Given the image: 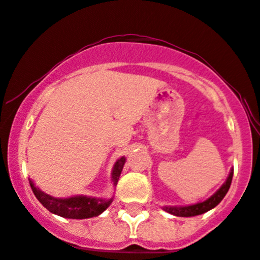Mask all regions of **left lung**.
Returning a JSON list of instances; mask_svg holds the SVG:
<instances>
[{"label": "left lung", "mask_w": 260, "mask_h": 260, "mask_svg": "<svg viewBox=\"0 0 260 260\" xmlns=\"http://www.w3.org/2000/svg\"><path fill=\"white\" fill-rule=\"evenodd\" d=\"M233 175H234V169H231L228 180L223 183V185L221 186L215 194H213L212 197L208 198V200L205 201V202L197 203V205H193V206H186V207H164V210H165L166 212L171 213V215L179 216V217H191V216L202 215V213L212 210L213 207H216V206L223 200V197L226 196L229 189H230L231 181H233Z\"/></svg>", "instance_id": "left-lung-1"}]
</instances>
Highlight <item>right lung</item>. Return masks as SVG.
<instances>
[{"mask_svg": "<svg viewBox=\"0 0 260 260\" xmlns=\"http://www.w3.org/2000/svg\"><path fill=\"white\" fill-rule=\"evenodd\" d=\"M124 162V157H120L115 162L112 173V178L114 184H117L118 179H119ZM29 183L32 189V193L38 198V201L49 212L60 216V217L76 218V220L94 217V216H98L102 212H104L109 207L110 203H112V200L104 201L99 200V198L84 197V196H76V197L71 198H54L52 196H49V194H45L39 188H37L31 180H29Z\"/></svg>", "mask_w": 260, "mask_h": 260, "instance_id": "1", "label": "right lung"}]
</instances>
